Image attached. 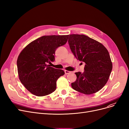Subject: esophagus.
I'll return each instance as SVG.
<instances>
[{
  "label": "esophagus",
  "instance_id": "esophagus-1",
  "mask_svg": "<svg viewBox=\"0 0 129 129\" xmlns=\"http://www.w3.org/2000/svg\"><path fill=\"white\" fill-rule=\"evenodd\" d=\"M70 73H71V72H70V71H67V70H65V74H70Z\"/></svg>",
  "mask_w": 129,
  "mask_h": 129
}]
</instances>
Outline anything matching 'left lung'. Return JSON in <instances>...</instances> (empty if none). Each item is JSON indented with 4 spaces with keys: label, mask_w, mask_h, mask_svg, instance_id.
Masks as SVG:
<instances>
[{
    "label": "left lung",
    "mask_w": 129,
    "mask_h": 129,
    "mask_svg": "<svg viewBox=\"0 0 129 129\" xmlns=\"http://www.w3.org/2000/svg\"><path fill=\"white\" fill-rule=\"evenodd\" d=\"M70 49L79 61L84 62V71L76 72L72 88L85 94L94 93L108 81L113 65L107 49L101 43L83 35H69Z\"/></svg>",
    "instance_id": "8db88e82"
}]
</instances>
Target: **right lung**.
Returning a JSON list of instances; mask_svg holds the SVG:
<instances>
[{
  "label": "right lung",
  "instance_id": "1",
  "mask_svg": "<svg viewBox=\"0 0 129 129\" xmlns=\"http://www.w3.org/2000/svg\"><path fill=\"white\" fill-rule=\"evenodd\" d=\"M68 37L69 35L41 37L28 44L19 54V79L32 94L41 97L56 90L57 80L65 72L47 64L54 61L56 49L65 45Z\"/></svg>",
  "mask_w": 129,
  "mask_h": 129
}]
</instances>
